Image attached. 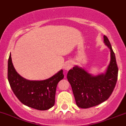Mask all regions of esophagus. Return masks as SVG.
I'll return each mask as SVG.
<instances>
[{
    "label": "esophagus",
    "instance_id": "obj_1",
    "mask_svg": "<svg viewBox=\"0 0 126 126\" xmlns=\"http://www.w3.org/2000/svg\"><path fill=\"white\" fill-rule=\"evenodd\" d=\"M72 67H73V63L71 62H70V61H68V62H67L66 63H65V64H64V68L65 70L68 71L69 69H70Z\"/></svg>",
    "mask_w": 126,
    "mask_h": 126
}]
</instances>
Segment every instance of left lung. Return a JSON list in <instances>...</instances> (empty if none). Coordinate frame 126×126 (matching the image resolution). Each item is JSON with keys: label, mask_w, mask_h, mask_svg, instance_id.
<instances>
[{"label": "left lung", "mask_w": 126, "mask_h": 126, "mask_svg": "<svg viewBox=\"0 0 126 126\" xmlns=\"http://www.w3.org/2000/svg\"><path fill=\"white\" fill-rule=\"evenodd\" d=\"M104 41L111 51V61L105 73L93 76L78 66L67 73V80L72 88L76 104L80 108H91L106 101L117 83L118 69L115 53L106 35Z\"/></svg>", "instance_id": "8db88e82"}]
</instances>
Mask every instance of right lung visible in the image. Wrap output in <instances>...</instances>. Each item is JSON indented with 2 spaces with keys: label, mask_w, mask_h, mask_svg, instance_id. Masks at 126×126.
Instances as JSON below:
<instances>
[{
  "label": "right lung",
  "mask_w": 126,
  "mask_h": 126,
  "mask_svg": "<svg viewBox=\"0 0 126 126\" xmlns=\"http://www.w3.org/2000/svg\"><path fill=\"white\" fill-rule=\"evenodd\" d=\"M61 69L55 75L44 80H29L16 72L9 55L8 79L15 96L23 104L38 110H47L53 106L57 84L64 78Z\"/></svg>",
  "instance_id": "1"
}]
</instances>
